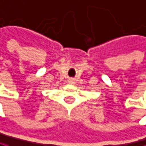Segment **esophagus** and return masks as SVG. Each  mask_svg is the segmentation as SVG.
Instances as JSON below:
<instances>
[{"mask_svg":"<svg viewBox=\"0 0 146 146\" xmlns=\"http://www.w3.org/2000/svg\"><path fill=\"white\" fill-rule=\"evenodd\" d=\"M69 83L74 84V80H72V79H70V80H69Z\"/></svg>","mask_w":146,"mask_h":146,"instance_id":"34e87169","label":"esophagus"}]
</instances>
